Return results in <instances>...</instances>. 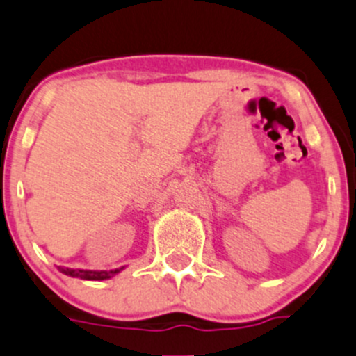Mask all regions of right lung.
<instances>
[{
  "instance_id": "1",
  "label": "right lung",
  "mask_w": 356,
  "mask_h": 356,
  "mask_svg": "<svg viewBox=\"0 0 356 356\" xmlns=\"http://www.w3.org/2000/svg\"><path fill=\"white\" fill-rule=\"evenodd\" d=\"M62 273L69 275V277L83 278V280H106V278H111L118 273L120 270L113 271H85V270H69V268H60Z\"/></svg>"
}]
</instances>
